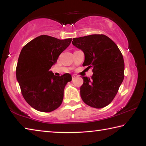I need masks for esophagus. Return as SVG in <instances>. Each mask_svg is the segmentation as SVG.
<instances>
[{"mask_svg": "<svg viewBox=\"0 0 146 146\" xmlns=\"http://www.w3.org/2000/svg\"><path fill=\"white\" fill-rule=\"evenodd\" d=\"M76 76L75 75H72V78H73V79H75V78H76Z\"/></svg>", "mask_w": 146, "mask_h": 146, "instance_id": "obj_1", "label": "esophagus"}]
</instances>
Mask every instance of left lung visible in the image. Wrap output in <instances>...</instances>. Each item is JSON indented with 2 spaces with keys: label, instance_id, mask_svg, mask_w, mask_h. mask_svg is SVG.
Returning a JSON list of instances; mask_svg holds the SVG:
<instances>
[{
  "label": "left lung",
  "instance_id": "left-lung-1",
  "mask_svg": "<svg viewBox=\"0 0 146 146\" xmlns=\"http://www.w3.org/2000/svg\"><path fill=\"white\" fill-rule=\"evenodd\" d=\"M72 44L84 53L83 66L93 68L91 78L82 76L81 98L92 108L106 107L112 102L124 78L122 53L117 44L104 35L74 38Z\"/></svg>",
  "mask_w": 146,
  "mask_h": 146
}]
</instances>
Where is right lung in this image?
Listing matches in <instances>:
<instances>
[{
  "label": "right lung",
  "instance_id": "obj_1",
  "mask_svg": "<svg viewBox=\"0 0 146 146\" xmlns=\"http://www.w3.org/2000/svg\"><path fill=\"white\" fill-rule=\"evenodd\" d=\"M71 40L40 35L22 49L16 68L17 80L24 98L35 110L51 112L62 102L64 88L72 77L69 73L55 76L49 70Z\"/></svg>",
  "mask_w": 146,
  "mask_h": 146
}]
</instances>
